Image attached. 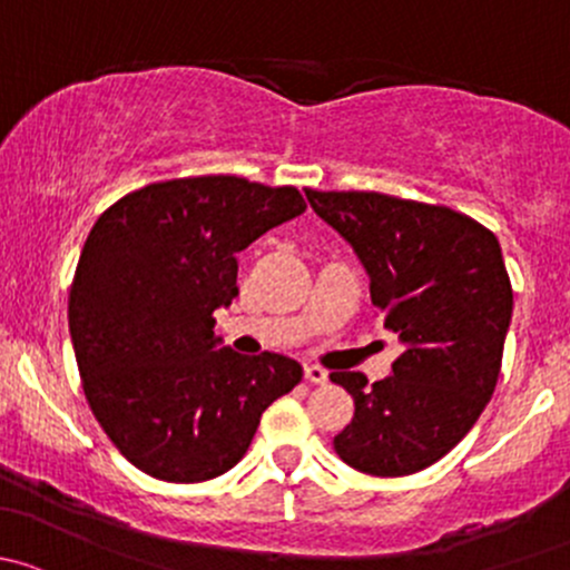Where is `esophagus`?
<instances>
[{
  "mask_svg": "<svg viewBox=\"0 0 570 570\" xmlns=\"http://www.w3.org/2000/svg\"><path fill=\"white\" fill-rule=\"evenodd\" d=\"M304 381H309V384H326L328 375L324 367L318 365H304Z\"/></svg>",
  "mask_w": 570,
  "mask_h": 570,
  "instance_id": "1",
  "label": "esophagus"
}]
</instances>
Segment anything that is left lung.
Returning a JSON list of instances; mask_svg holds the SVG:
<instances>
[{"mask_svg": "<svg viewBox=\"0 0 570 570\" xmlns=\"http://www.w3.org/2000/svg\"><path fill=\"white\" fill-rule=\"evenodd\" d=\"M315 214L354 246L371 298L403 354L392 375L328 379L354 397L334 436L348 466L403 478L450 453L483 414L502 367L513 291L500 242L444 205L379 191H304Z\"/></svg>", "mask_w": 570, "mask_h": 570, "instance_id": "1", "label": "left lung"}]
</instances>
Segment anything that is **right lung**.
<instances>
[{"label":"right lung","instance_id":"add662e5","mask_svg":"<svg viewBox=\"0 0 570 570\" xmlns=\"http://www.w3.org/2000/svg\"><path fill=\"white\" fill-rule=\"evenodd\" d=\"M304 208L293 186L203 175L131 191L92 225L68 302L76 365L111 444L150 478L225 474L302 381L283 354L219 348L214 313L238 296V252Z\"/></svg>","mask_w":570,"mask_h":570}]
</instances>
